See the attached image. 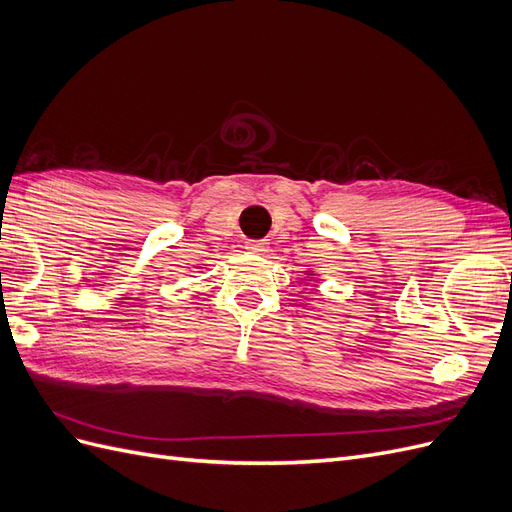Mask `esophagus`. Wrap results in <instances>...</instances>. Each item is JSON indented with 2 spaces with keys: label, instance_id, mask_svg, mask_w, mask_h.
Segmentation results:
<instances>
[{
  "label": "esophagus",
  "instance_id": "obj_1",
  "mask_svg": "<svg viewBox=\"0 0 512 512\" xmlns=\"http://www.w3.org/2000/svg\"><path fill=\"white\" fill-rule=\"evenodd\" d=\"M245 250L250 252V254H258V256H262L265 252H269V241H265V239H260V241H247Z\"/></svg>",
  "mask_w": 512,
  "mask_h": 512
}]
</instances>
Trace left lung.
<instances>
[{
	"mask_svg": "<svg viewBox=\"0 0 512 512\" xmlns=\"http://www.w3.org/2000/svg\"><path fill=\"white\" fill-rule=\"evenodd\" d=\"M307 277H309V280H314V277H316V271L314 269H307V271H303Z\"/></svg>",
	"mask_w": 512,
	"mask_h": 512,
	"instance_id": "8db88e82",
	"label": "left lung"
}]
</instances>
